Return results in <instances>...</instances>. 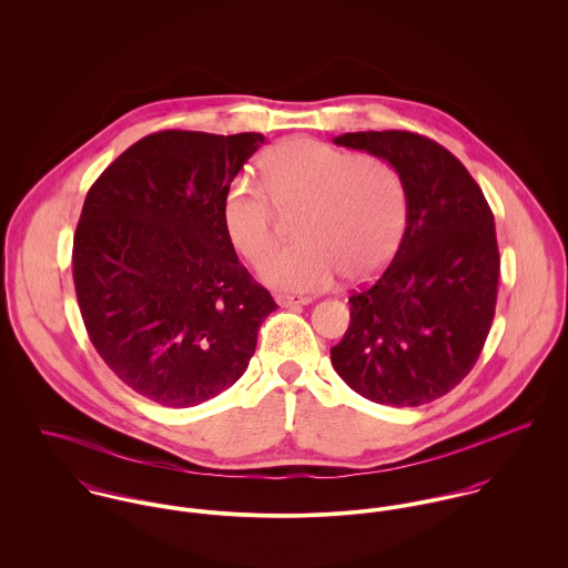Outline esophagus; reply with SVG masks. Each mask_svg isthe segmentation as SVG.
I'll return each mask as SVG.
<instances>
[{
    "mask_svg": "<svg viewBox=\"0 0 568 568\" xmlns=\"http://www.w3.org/2000/svg\"><path fill=\"white\" fill-rule=\"evenodd\" d=\"M277 300V304L280 306H284V308H293V306H308L313 300L311 297H302V295H277L275 297Z\"/></svg>",
    "mask_w": 568,
    "mask_h": 568,
    "instance_id": "1",
    "label": "esophagus"
}]
</instances>
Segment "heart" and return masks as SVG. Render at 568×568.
<instances>
[{
    "label": "heart",
    "mask_w": 568,
    "mask_h": 568,
    "mask_svg": "<svg viewBox=\"0 0 568 568\" xmlns=\"http://www.w3.org/2000/svg\"><path fill=\"white\" fill-rule=\"evenodd\" d=\"M260 179L264 191L251 181L230 187L223 223L232 244L260 264L278 242L276 213L301 212L296 231L303 243L260 271L273 288L325 291L341 273L363 280L383 266L403 234L405 185L383 160L297 138L262 155Z\"/></svg>",
    "instance_id": "heart-1"
}]
</instances>
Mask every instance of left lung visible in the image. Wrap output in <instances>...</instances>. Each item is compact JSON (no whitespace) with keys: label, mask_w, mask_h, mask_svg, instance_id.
Here are the masks:
<instances>
[{"label":"left lung","mask_w":568,"mask_h":568,"mask_svg":"<svg viewBox=\"0 0 568 568\" xmlns=\"http://www.w3.org/2000/svg\"><path fill=\"white\" fill-rule=\"evenodd\" d=\"M334 144L400 174L406 230L385 273L349 297L332 365L372 403H433L470 374L494 320L500 257L491 210L466 165L424 135L361 131Z\"/></svg>","instance_id":"left-lung-1"}]
</instances>
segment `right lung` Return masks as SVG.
Wrapping results in <instances>:
<instances>
[{
  "mask_svg": "<svg viewBox=\"0 0 568 568\" xmlns=\"http://www.w3.org/2000/svg\"><path fill=\"white\" fill-rule=\"evenodd\" d=\"M260 133L160 131L89 187L74 236V284L87 334L140 396L196 406L246 369L277 308L244 268L223 203Z\"/></svg>",
  "mask_w": 568,
  "mask_h": 568,
  "instance_id": "right-lung-1",
  "label": "right lung"
}]
</instances>
